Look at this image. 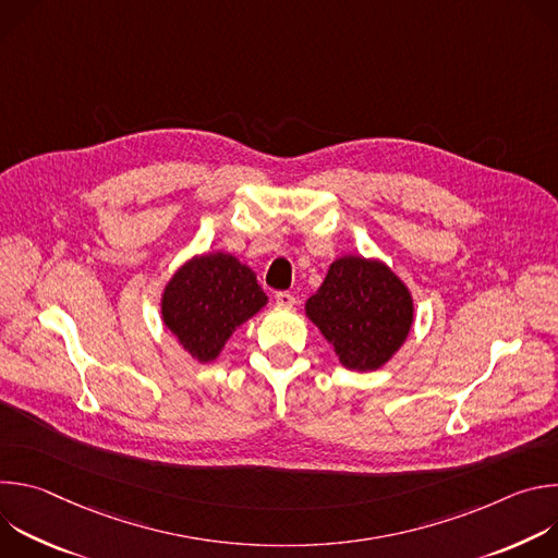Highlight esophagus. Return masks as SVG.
I'll list each match as a JSON object with an SVG mask.
<instances>
[{
    "mask_svg": "<svg viewBox=\"0 0 558 558\" xmlns=\"http://www.w3.org/2000/svg\"><path fill=\"white\" fill-rule=\"evenodd\" d=\"M276 304L282 308H291L295 304V298L289 291H278L276 293Z\"/></svg>",
    "mask_w": 558,
    "mask_h": 558,
    "instance_id": "34e87169",
    "label": "esophagus"
}]
</instances>
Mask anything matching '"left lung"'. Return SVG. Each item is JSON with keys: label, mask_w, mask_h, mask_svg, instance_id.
<instances>
[{"label": "left lung", "mask_w": 558, "mask_h": 558, "mask_svg": "<svg viewBox=\"0 0 558 558\" xmlns=\"http://www.w3.org/2000/svg\"><path fill=\"white\" fill-rule=\"evenodd\" d=\"M304 313L344 368L366 373L388 364L404 347L415 323V302L386 263L347 254L331 263Z\"/></svg>", "instance_id": "8db88e82"}]
</instances>
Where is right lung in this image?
<instances>
[{
	"instance_id": "1",
	"label": "right lung",
	"mask_w": 558,
	"mask_h": 558,
	"mask_svg": "<svg viewBox=\"0 0 558 558\" xmlns=\"http://www.w3.org/2000/svg\"><path fill=\"white\" fill-rule=\"evenodd\" d=\"M267 302L252 267L227 252L196 254L168 280L161 320L185 353L209 364Z\"/></svg>"
}]
</instances>
